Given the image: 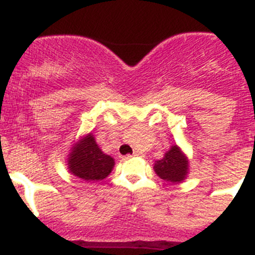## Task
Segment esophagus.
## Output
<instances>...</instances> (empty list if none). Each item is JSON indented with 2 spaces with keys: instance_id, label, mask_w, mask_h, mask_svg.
<instances>
[{
  "instance_id": "34e87169",
  "label": "esophagus",
  "mask_w": 255,
  "mask_h": 255,
  "mask_svg": "<svg viewBox=\"0 0 255 255\" xmlns=\"http://www.w3.org/2000/svg\"><path fill=\"white\" fill-rule=\"evenodd\" d=\"M139 155H142V153L138 152V151H134V152H133L132 155H127V156H126V157H127V159H129V157H132V156H139Z\"/></svg>"
}]
</instances>
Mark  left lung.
<instances>
[{
  "label": "left lung",
  "mask_w": 255,
  "mask_h": 255,
  "mask_svg": "<svg viewBox=\"0 0 255 255\" xmlns=\"http://www.w3.org/2000/svg\"><path fill=\"white\" fill-rule=\"evenodd\" d=\"M156 174L167 182H182L188 171V162L185 156L180 152L179 147L173 146L165 153L164 159L156 161Z\"/></svg>",
  "instance_id": "8db88e82"
}]
</instances>
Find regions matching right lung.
Instances as JSON below:
<instances>
[{
  "label": "right lung",
  "instance_id": "obj_1",
  "mask_svg": "<svg viewBox=\"0 0 255 255\" xmlns=\"http://www.w3.org/2000/svg\"><path fill=\"white\" fill-rule=\"evenodd\" d=\"M113 166V157L103 153L91 134L82 138L68 157V167L71 173L88 182L107 178Z\"/></svg>",
  "mask_w": 255,
  "mask_h": 255
}]
</instances>
